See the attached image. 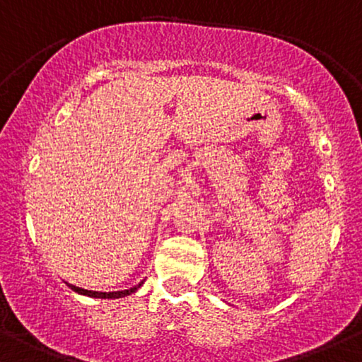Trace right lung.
Instances as JSON below:
<instances>
[{"mask_svg":"<svg viewBox=\"0 0 362 362\" xmlns=\"http://www.w3.org/2000/svg\"><path fill=\"white\" fill-rule=\"evenodd\" d=\"M69 288L76 291V293H81V295H86V297H93V298H123V297H128V295H132L136 291L139 286L143 285V281H139L136 286H133V288L129 290H121V291H94V290H84V288H79V286L76 285H71V283H67Z\"/></svg>","mask_w":362,"mask_h":362,"instance_id":"add662e5","label":"right lung"}]
</instances>
